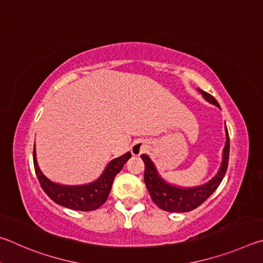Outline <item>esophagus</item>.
<instances>
[{
	"label": "esophagus",
	"instance_id": "obj_1",
	"mask_svg": "<svg viewBox=\"0 0 263 263\" xmlns=\"http://www.w3.org/2000/svg\"><path fill=\"white\" fill-rule=\"evenodd\" d=\"M146 149H148V144H146L145 141H136L130 146L132 154L134 156L142 155L143 153H145Z\"/></svg>",
	"mask_w": 263,
	"mask_h": 263
}]
</instances>
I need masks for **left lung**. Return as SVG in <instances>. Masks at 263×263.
I'll list each match as a JSON object with an SVG mask.
<instances>
[{
  "mask_svg": "<svg viewBox=\"0 0 263 263\" xmlns=\"http://www.w3.org/2000/svg\"><path fill=\"white\" fill-rule=\"evenodd\" d=\"M197 91L200 92L205 101L220 108L218 101L213 96L200 89H197ZM225 139H227V141H225V145L222 153V162H220L217 173L209 181L199 186L182 187L168 182L160 176L153 159L146 154L141 155V158L143 159L145 165L144 182L155 203L160 209L170 211V213H188V211L194 210L197 206L201 205L206 199H209V196L220 185L225 176V172L228 170L230 140L227 124H225Z\"/></svg>",
  "mask_w": 263,
  "mask_h": 263,
  "instance_id": "left-lung-1",
  "label": "left lung"
}]
</instances>
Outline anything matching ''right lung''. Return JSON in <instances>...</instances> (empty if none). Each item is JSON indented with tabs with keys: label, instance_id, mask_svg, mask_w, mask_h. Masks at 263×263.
<instances>
[{
	"label": "right lung",
	"instance_id": "add662e5",
	"mask_svg": "<svg viewBox=\"0 0 263 263\" xmlns=\"http://www.w3.org/2000/svg\"><path fill=\"white\" fill-rule=\"evenodd\" d=\"M130 157V151H128L120 157L112 159L106 165L103 173L93 181L83 183V185H63V183L52 181L45 176L36 160L35 144L33 150L34 170L44 192L55 203L64 208L78 211L96 210L105 203L109 195L115 176L121 171L124 164Z\"/></svg>",
	"mask_w": 263,
	"mask_h": 263
}]
</instances>
